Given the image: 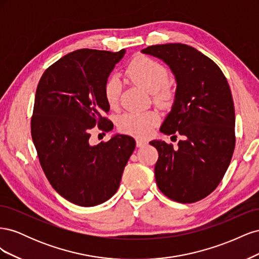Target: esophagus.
<instances>
[{
    "label": "esophagus",
    "instance_id": "34e87169",
    "mask_svg": "<svg viewBox=\"0 0 259 259\" xmlns=\"http://www.w3.org/2000/svg\"><path fill=\"white\" fill-rule=\"evenodd\" d=\"M146 145H147V142H146V140L139 139V138H137V139H136V146H137L138 148H142V147H144V146H146Z\"/></svg>",
    "mask_w": 259,
    "mask_h": 259
}]
</instances>
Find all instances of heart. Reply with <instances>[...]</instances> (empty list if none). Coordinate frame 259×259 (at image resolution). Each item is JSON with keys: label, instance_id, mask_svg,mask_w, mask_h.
<instances>
[{"label": "heart", "instance_id": "1", "mask_svg": "<svg viewBox=\"0 0 259 259\" xmlns=\"http://www.w3.org/2000/svg\"><path fill=\"white\" fill-rule=\"evenodd\" d=\"M128 79L140 88L152 94L156 104L166 105L173 99V91L167 84L168 70L156 60L147 56H137L126 68ZM122 92L119 77L112 75L105 83L104 94L108 106L116 108ZM160 117L154 111H130L119 117L117 127L123 134L137 137L147 136L153 126L159 123Z\"/></svg>", "mask_w": 259, "mask_h": 259}]
</instances>
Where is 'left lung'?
<instances>
[{
    "mask_svg": "<svg viewBox=\"0 0 259 259\" xmlns=\"http://www.w3.org/2000/svg\"><path fill=\"white\" fill-rule=\"evenodd\" d=\"M142 52L165 62L177 83L173 107L160 131L176 133L183 140L177 148L162 140L150 142L159 152L156 185L173 201H200L222 182L236 146L229 84L213 60L189 45H152Z\"/></svg>",
    "mask_w": 259,
    "mask_h": 259,
    "instance_id": "1",
    "label": "left lung"
}]
</instances>
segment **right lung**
I'll use <instances>...</instances> for the list:
<instances>
[{"mask_svg": "<svg viewBox=\"0 0 259 259\" xmlns=\"http://www.w3.org/2000/svg\"><path fill=\"white\" fill-rule=\"evenodd\" d=\"M125 50L112 53L77 50L45 70L37 84L31 136L46 178L62 198L80 206H95L119 189L135 140L115 135L90 144L96 125L109 132L113 124L104 88Z\"/></svg>", "mask_w": 259, "mask_h": 259, "instance_id": "1", "label": "right lung"}]
</instances>
